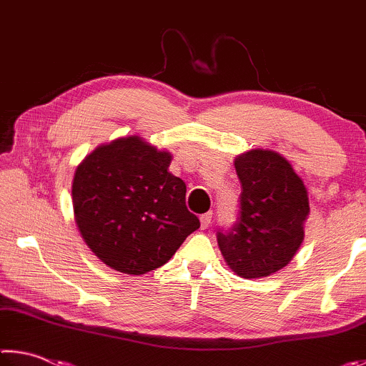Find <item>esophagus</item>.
Listing matches in <instances>:
<instances>
[{
  "label": "esophagus",
  "mask_w": 366,
  "mask_h": 366,
  "mask_svg": "<svg viewBox=\"0 0 366 366\" xmlns=\"http://www.w3.org/2000/svg\"><path fill=\"white\" fill-rule=\"evenodd\" d=\"M212 219H213V213H205L200 216V224L202 229H208V226L212 224Z\"/></svg>",
  "instance_id": "1"
}]
</instances>
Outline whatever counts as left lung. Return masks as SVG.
I'll use <instances>...</instances> for the list:
<instances>
[{"label": "left lung", "mask_w": 366, "mask_h": 366, "mask_svg": "<svg viewBox=\"0 0 366 366\" xmlns=\"http://www.w3.org/2000/svg\"><path fill=\"white\" fill-rule=\"evenodd\" d=\"M242 184L240 213L227 232H218L226 264L245 280H258L287 266L303 240L308 194L282 154L257 148L234 161Z\"/></svg>", "instance_id": "left-lung-1"}]
</instances>
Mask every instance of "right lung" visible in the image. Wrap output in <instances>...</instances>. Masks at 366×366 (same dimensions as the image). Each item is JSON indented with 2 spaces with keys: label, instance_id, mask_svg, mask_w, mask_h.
Masks as SVG:
<instances>
[{
  "label": "right lung",
  "instance_id": "obj_1",
  "mask_svg": "<svg viewBox=\"0 0 366 366\" xmlns=\"http://www.w3.org/2000/svg\"><path fill=\"white\" fill-rule=\"evenodd\" d=\"M169 164V152L131 135L97 147L77 166L74 218L109 268L135 276L157 269L200 227L185 207V182Z\"/></svg>",
  "mask_w": 366,
  "mask_h": 366
}]
</instances>
